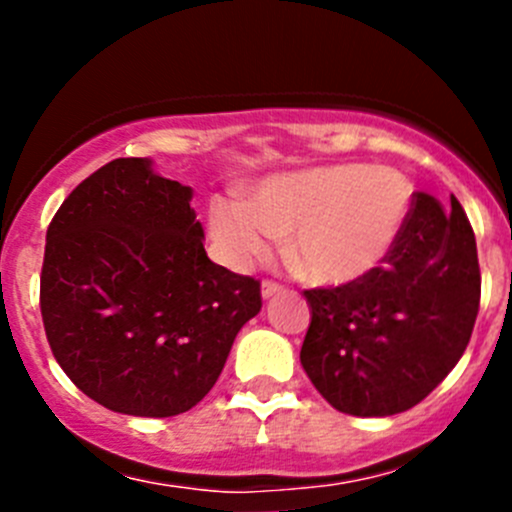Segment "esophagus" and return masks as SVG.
Listing matches in <instances>:
<instances>
[{
    "label": "esophagus",
    "instance_id": "34e87169",
    "mask_svg": "<svg viewBox=\"0 0 512 512\" xmlns=\"http://www.w3.org/2000/svg\"><path fill=\"white\" fill-rule=\"evenodd\" d=\"M282 289H285V287H282L280 282L265 280V282H262V297H265V299H270V297H275V294H280Z\"/></svg>",
    "mask_w": 512,
    "mask_h": 512
}]
</instances>
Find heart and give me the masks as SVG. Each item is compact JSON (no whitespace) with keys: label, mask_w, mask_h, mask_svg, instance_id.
Segmentation results:
<instances>
[{"label":"heart","mask_w":512,"mask_h":512,"mask_svg":"<svg viewBox=\"0 0 512 512\" xmlns=\"http://www.w3.org/2000/svg\"><path fill=\"white\" fill-rule=\"evenodd\" d=\"M414 188L391 168L322 165L260 180L250 200L215 195L210 235L232 267H247L287 235V257L309 282L352 285L369 277L399 240Z\"/></svg>","instance_id":"b5f03b06"}]
</instances>
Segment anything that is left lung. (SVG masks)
Returning a JSON list of instances; mask_svg holds the SVG:
<instances>
[{"mask_svg": "<svg viewBox=\"0 0 512 512\" xmlns=\"http://www.w3.org/2000/svg\"><path fill=\"white\" fill-rule=\"evenodd\" d=\"M304 371L337 411L394 416L458 364L480 304L476 235L461 203L416 193L386 260L364 280L304 289Z\"/></svg>", "mask_w": 512, "mask_h": 512, "instance_id": "obj_1", "label": "left lung"}]
</instances>
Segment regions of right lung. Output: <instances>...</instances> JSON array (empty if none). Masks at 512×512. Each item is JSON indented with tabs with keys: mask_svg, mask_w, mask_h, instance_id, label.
Masks as SVG:
<instances>
[{
	"mask_svg": "<svg viewBox=\"0 0 512 512\" xmlns=\"http://www.w3.org/2000/svg\"><path fill=\"white\" fill-rule=\"evenodd\" d=\"M193 190L116 158L71 190L46 230L41 319L89 399L128 416L193 409L223 371L260 282L215 265Z\"/></svg>",
	"mask_w": 512,
	"mask_h": 512,
	"instance_id": "add662e5",
	"label": "right lung"
}]
</instances>
